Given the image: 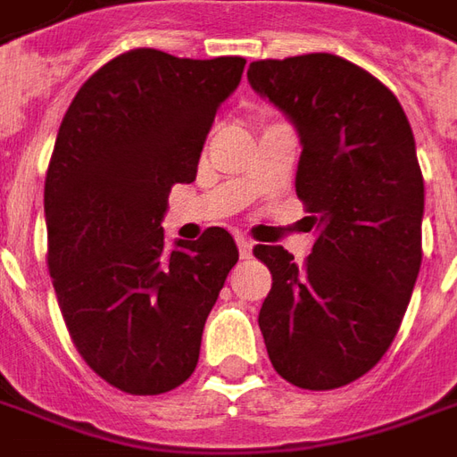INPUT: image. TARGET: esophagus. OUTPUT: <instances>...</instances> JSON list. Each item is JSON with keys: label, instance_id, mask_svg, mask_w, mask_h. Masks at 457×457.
<instances>
[{"label": "esophagus", "instance_id": "obj_1", "mask_svg": "<svg viewBox=\"0 0 457 457\" xmlns=\"http://www.w3.org/2000/svg\"><path fill=\"white\" fill-rule=\"evenodd\" d=\"M235 242H237L239 257H242V260H247V257L252 254V239H247L245 235H237V237H235Z\"/></svg>", "mask_w": 457, "mask_h": 457}]
</instances>
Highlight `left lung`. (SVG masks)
I'll use <instances>...</instances> for the list:
<instances>
[{"instance_id": "1", "label": "left lung", "mask_w": 457, "mask_h": 457, "mask_svg": "<svg viewBox=\"0 0 457 457\" xmlns=\"http://www.w3.org/2000/svg\"><path fill=\"white\" fill-rule=\"evenodd\" d=\"M252 88L295 120L296 197L319 237L304 264L257 245L272 289L260 328L284 381L328 391L381 361L423 260V175L391 88L334 54L252 62Z\"/></svg>"}]
</instances>
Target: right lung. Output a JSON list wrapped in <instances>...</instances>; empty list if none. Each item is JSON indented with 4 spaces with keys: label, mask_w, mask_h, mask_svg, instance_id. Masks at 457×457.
<instances>
[{
    "label": "right lung",
    "mask_w": 457,
    "mask_h": 457,
    "mask_svg": "<svg viewBox=\"0 0 457 457\" xmlns=\"http://www.w3.org/2000/svg\"><path fill=\"white\" fill-rule=\"evenodd\" d=\"M242 71V56L130 49L79 88L62 120L44 183L46 262L73 346L118 391L158 395L190 378L237 264L228 229L168 252L161 220L173 185L195 180Z\"/></svg>",
    "instance_id": "obj_1"
}]
</instances>
